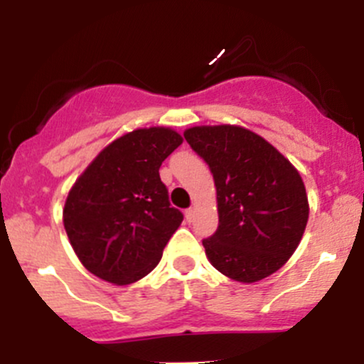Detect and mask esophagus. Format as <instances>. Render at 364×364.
<instances>
[{
  "label": "esophagus",
  "instance_id": "esophagus-1",
  "mask_svg": "<svg viewBox=\"0 0 364 364\" xmlns=\"http://www.w3.org/2000/svg\"><path fill=\"white\" fill-rule=\"evenodd\" d=\"M185 218H186V221H188V223L193 221V218H195V209H191V207H190V209H186V210H185Z\"/></svg>",
  "mask_w": 364,
  "mask_h": 364
}]
</instances>
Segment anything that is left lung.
<instances>
[{"label":"left lung","instance_id":"8db88e82","mask_svg":"<svg viewBox=\"0 0 364 364\" xmlns=\"http://www.w3.org/2000/svg\"><path fill=\"white\" fill-rule=\"evenodd\" d=\"M185 139L214 176L219 226L202 240L210 264L242 283L273 274L295 252L309 218L301 174L243 127H191Z\"/></svg>","mask_w":364,"mask_h":364}]
</instances>
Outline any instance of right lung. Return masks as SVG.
Segmentation results:
<instances>
[{"mask_svg":"<svg viewBox=\"0 0 364 364\" xmlns=\"http://www.w3.org/2000/svg\"><path fill=\"white\" fill-rule=\"evenodd\" d=\"M181 143L169 127L136 129L100 151L74 183L63 226L79 261L95 277L129 285L159 264L183 221L159 169Z\"/></svg>","mask_w":364,"mask_h":364,"instance_id":"1","label":"right lung"}]
</instances>
